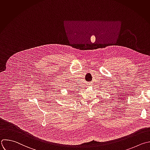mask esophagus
Masks as SVG:
<instances>
[{"label":"esophagus","mask_w":150,"mask_h":150,"mask_svg":"<svg viewBox=\"0 0 150 150\" xmlns=\"http://www.w3.org/2000/svg\"><path fill=\"white\" fill-rule=\"evenodd\" d=\"M88 84H89V83H88ZM88 85H89V86H90V85H91V84H89Z\"/></svg>","instance_id":"1"}]
</instances>
